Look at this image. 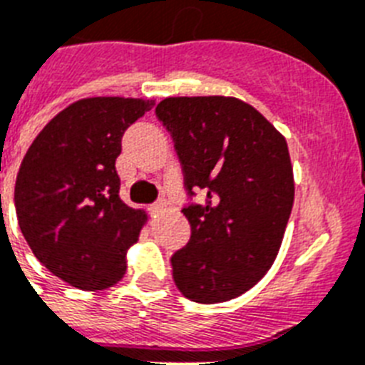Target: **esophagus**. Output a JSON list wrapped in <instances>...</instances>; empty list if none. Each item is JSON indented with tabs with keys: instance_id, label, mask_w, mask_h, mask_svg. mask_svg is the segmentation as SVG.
Returning a JSON list of instances; mask_svg holds the SVG:
<instances>
[{
	"instance_id": "34e87169",
	"label": "esophagus",
	"mask_w": 365,
	"mask_h": 365,
	"mask_svg": "<svg viewBox=\"0 0 365 365\" xmlns=\"http://www.w3.org/2000/svg\"><path fill=\"white\" fill-rule=\"evenodd\" d=\"M164 207H166V201H162L160 199V201H157V203H153L151 207H149V212H151L153 216H157L158 212H162V208Z\"/></svg>"
}]
</instances>
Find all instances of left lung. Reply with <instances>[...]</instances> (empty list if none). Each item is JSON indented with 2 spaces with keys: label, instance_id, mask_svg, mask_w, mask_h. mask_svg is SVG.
Returning <instances> with one entry per match:
<instances>
[{
  "label": "left lung",
  "instance_id": "obj_1",
  "mask_svg": "<svg viewBox=\"0 0 365 365\" xmlns=\"http://www.w3.org/2000/svg\"><path fill=\"white\" fill-rule=\"evenodd\" d=\"M173 140L188 205L190 242L171 257L173 280L195 303L245 294L275 262L294 207L284 136L247 103L225 96L166 98L155 108Z\"/></svg>",
  "mask_w": 365,
  "mask_h": 365
}]
</instances>
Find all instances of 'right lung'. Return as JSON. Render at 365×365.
<instances>
[{"mask_svg": "<svg viewBox=\"0 0 365 365\" xmlns=\"http://www.w3.org/2000/svg\"><path fill=\"white\" fill-rule=\"evenodd\" d=\"M155 101L86 98L40 130L21 160L14 205L34 257L68 284L110 288L148 220L120 197L116 158L127 127Z\"/></svg>", "mask_w": 365, "mask_h": 365, "instance_id": "right-lung-1", "label": "right lung"}]
</instances>
